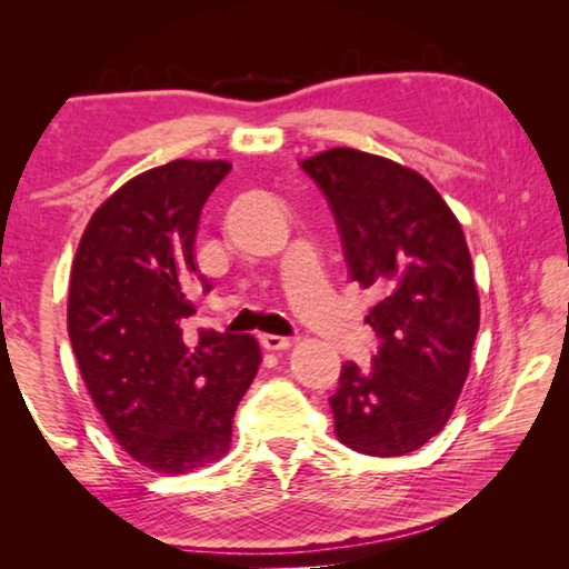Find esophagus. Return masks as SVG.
Instances as JSON below:
<instances>
[{"mask_svg": "<svg viewBox=\"0 0 569 569\" xmlns=\"http://www.w3.org/2000/svg\"><path fill=\"white\" fill-rule=\"evenodd\" d=\"M291 339H286V336H273V333H266L261 336V346L266 351H286L291 349Z\"/></svg>", "mask_w": 569, "mask_h": 569, "instance_id": "34e87169", "label": "esophagus"}]
</instances>
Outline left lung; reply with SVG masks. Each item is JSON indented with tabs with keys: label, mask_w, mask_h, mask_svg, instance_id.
Segmentation results:
<instances>
[{
	"label": "left lung",
	"mask_w": 569,
	"mask_h": 569,
	"mask_svg": "<svg viewBox=\"0 0 569 569\" xmlns=\"http://www.w3.org/2000/svg\"><path fill=\"white\" fill-rule=\"evenodd\" d=\"M329 200L349 278L377 306L371 369L343 363L336 437L359 455L401 457L437 437L465 387L479 293L457 216L427 178L389 158L331 148L301 160Z\"/></svg>",
	"instance_id": "obj_1"
}]
</instances>
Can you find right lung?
I'll return each mask as SVG.
<instances>
[{"label": "right lung", "mask_w": 569, "mask_h": 569, "mask_svg": "<svg viewBox=\"0 0 569 569\" xmlns=\"http://www.w3.org/2000/svg\"><path fill=\"white\" fill-rule=\"evenodd\" d=\"M228 172L226 160L140 172L94 210L72 261L67 331L84 387L118 445L168 477L226 455L261 363L248 333L182 339L200 210Z\"/></svg>", "instance_id": "1"}]
</instances>
